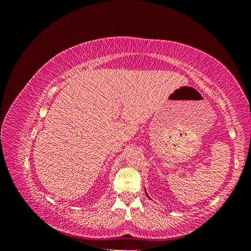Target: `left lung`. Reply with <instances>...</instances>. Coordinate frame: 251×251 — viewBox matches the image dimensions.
<instances>
[{
  "label": "left lung",
  "instance_id": "8db88e82",
  "mask_svg": "<svg viewBox=\"0 0 251 251\" xmlns=\"http://www.w3.org/2000/svg\"><path fill=\"white\" fill-rule=\"evenodd\" d=\"M147 196H148V194H147ZM148 197H149V196H148ZM149 198H150V197H149Z\"/></svg>",
  "mask_w": 251,
  "mask_h": 251
}]
</instances>
